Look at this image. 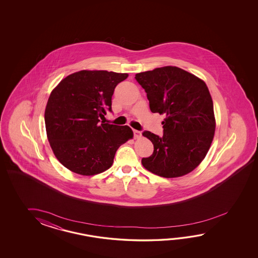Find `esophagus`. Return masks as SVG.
I'll return each mask as SVG.
<instances>
[{
	"label": "esophagus",
	"instance_id": "obj_1",
	"mask_svg": "<svg viewBox=\"0 0 258 258\" xmlns=\"http://www.w3.org/2000/svg\"><path fill=\"white\" fill-rule=\"evenodd\" d=\"M134 132V137L137 139V138H139V137H141V132L137 131V130H133Z\"/></svg>",
	"mask_w": 258,
	"mask_h": 258
}]
</instances>
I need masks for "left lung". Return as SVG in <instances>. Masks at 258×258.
<instances>
[{"label":"left lung","mask_w":258,"mask_h":258,"mask_svg":"<svg viewBox=\"0 0 258 258\" xmlns=\"http://www.w3.org/2000/svg\"><path fill=\"white\" fill-rule=\"evenodd\" d=\"M153 113L165 116L163 137L143 132L154 146L143 158L147 170L164 178L185 175L202 162L214 137L213 101L206 83L176 66L136 75Z\"/></svg>","instance_id":"8db88e82"}]
</instances>
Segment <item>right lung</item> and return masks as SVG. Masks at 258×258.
Instances as JSON below:
<instances>
[{
  "label": "right lung",
  "instance_id": "1",
  "mask_svg": "<svg viewBox=\"0 0 258 258\" xmlns=\"http://www.w3.org/2000/svg\"><path fill=\"white\" fill-rule=\"evenodd\" d=\"M128 74L74 73L49 95L45 125L55 157L68 170L95 175L110 169L117 149L134 137L131 128L101 121L111 110V97Z\"/></svg>",
  "mask_w": 258,
  "mask_h": 258
}]
</instances>
